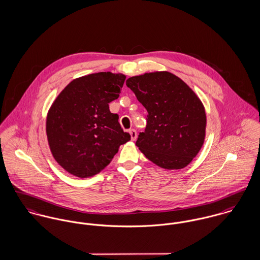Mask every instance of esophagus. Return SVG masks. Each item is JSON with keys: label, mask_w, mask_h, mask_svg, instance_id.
I'll list each match as a JSON object with an SVG mask.
<instances>
[{"label": "esophagus", "mask_w": 260, "mask_h": 260, "mask_svg": "<svg viewBox=\"0 0 260 260\" xmlns=\"http://www.w3.org/2000/svg\"><path fill=\"white\" fill-rule=\"evenodd\" d=\"M129 133H130V135H131V139H132V141H135V140H136V138H137V132H136V130L131 129V130L129 131Z\"/></svg>", "instance_id": "34e87169"}]
</instances>
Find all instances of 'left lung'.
<instances>
[{"label":"left lung","instance_id":"1","mask_svg":"<svg viewBox=\"0 0 260 260\" xmlns=\"http://www.w3.org/2000/svg\"><path fill=\"white\" fill-rule=\"evenodd\" d=\"M126 85L148 112L136 145L161 168H184L205 139L206 114L200 99L185 82L166 71L131 77Z\"/></svg>","mask_w":260,"mask_h":260}]
</instances>
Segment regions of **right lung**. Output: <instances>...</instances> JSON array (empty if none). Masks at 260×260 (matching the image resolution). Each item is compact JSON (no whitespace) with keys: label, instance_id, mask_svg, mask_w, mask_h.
Returning a JSON list of instances; mask_svg holds the SVG:
<instances>
[{"label":"right lung","instance_id":"right-lung-1","mask_svg":"<svg viewBox=\"0 0 260 260\" xmlns=\"http://www.w3.org/2000/svg\"><path fill=\"white\" fill-rule=\"evenodd\" d=\"M126 76L99 72L73 80L48 112L46 132L55 160L80 178L96 175L131 138L109 110Z\"/></svg>","mask_w":260,"mask_h":260}]
</instances>
